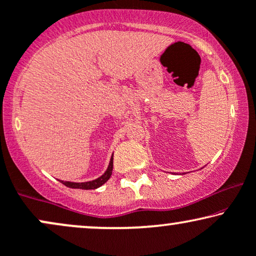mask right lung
<instances>
[{
    "label": "right lung",
    "mask_w": 256,
    "mask_h": 256,
    "mask_svg": "<svg viewBox=\"0 0 256 256\" xmlns=\"http://www.w3.org/2000/svg\"><path fill=\"white\" fill-rule=\"evenodd\" d=\"M112 170H113V154L111 157V160H110L108 168V170L105 171L104 174L99 177V178L90 180V182H82V183H74V182H64L61 180V183L64 184L66 186L72 188V189H84V190H90V189H96V188L102 186V184L108 182L112 174Z\"/></svg>",
    "instance_id": "obj_1"
}]
</instances>
